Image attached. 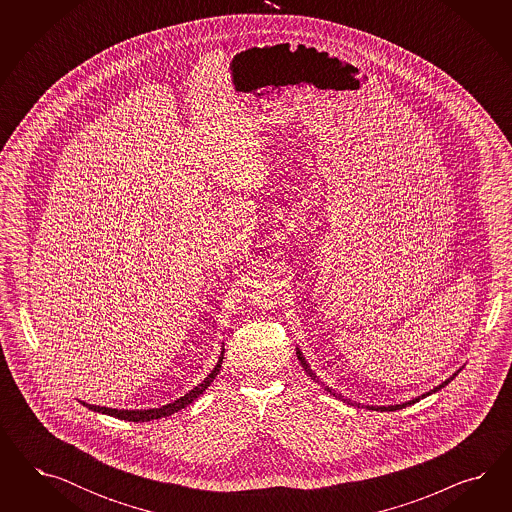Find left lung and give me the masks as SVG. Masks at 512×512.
Listing matches in <instances>:
<instances>
[{
	"label": "left lung",
	"mask_w": 512,
	"mask_h": 512,
	"mask_svg": "<svg viewBox=\"0 0 512 512\" xmlns=\"http://www.w3.org/2000/svg\"><path fill=\"white\" fill-rule=\"evenodd\" d=\"M296 357H298V360H300V364H302V368L306 370V373L310 375L311 379L315 381V383H319V385H323V388H325L326 392L330 394V396H334L336 400H341L343 403H347V405H357V407H366V409H372V411H398V409H403V407H407V405H413V403L419 402V400H422V398H426V396H430V394H434V392H437V390H441L443 387H447L449 385L450 381L458 375V373L462 372L464 370V366L460 368V370H456V372L452 373L450 375L449 379H445L441 385H437V387L432 388L430 392H424V394H420V396H417V398H413V400H409V402H403V403H396V405H362V403L357 402H351L349 398H345V396H341V394H338L334 388L326 387L325 383L323 381H319V377L315 375V372L311 370L310 364H308V360H306V357L302 355V351L296 347Z\"/></svg>",
	"instance_id": "1"
}]
</instances>
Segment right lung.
I'll return each instance as SVG.
<instances>
[{"label":"right lung","mask_w":512,"mask_h":512,"mask_svg":"<svg viewBox=\"0 0 512 512\" xmlns=\"http://www.w3.org/2000/svg\"><path fill=\"white\" fill-rule=\"evenodd\" d=\"M223 353H225V349H221V355H219V360H217L214 370L208 373L197 387L191 388L184 396H180L178 400L167 403V405L152 407V409H112V407H101V405H93V403H80H82L84 407L92 409L95 413H103V415H109V417H114V419L129 420V422H148V420L171 417L172 413H176V411L187 407L189 403L195 402V400L201 396L202 392L214 383V379H216L217 373H219V368H221V362H223Z\"/></svg>","instance_id":"add662e5"}]
</instances>
